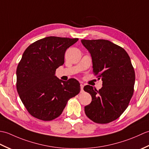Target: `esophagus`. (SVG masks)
Instances as JSON below:
<instances>
[{
  "instance_id": "esophagus-1",
  "label": "esophagus",
  "mask_w": 149,
  "mask_h": 149,
  "mask_svg": "<svg viewBox=\"0 0 149 149\" xmlns=\"http://www.w3.org/2000/svg\"><path fill=\"white\" fill-rule=\"evenodd\" d=\"M80 86H81V91H83V88H84V85L83 84H80Z\"/></svg>"
}]
</instances>
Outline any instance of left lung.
Here are the masks:
<instances>
[{"label":"left lung","instance_id":"1","mask_svg":"<svg viewBox=\"0 0 149 149\" xmlns=\"http://www.w3.org/2000/svg\"><path fill=\"white\" fill-rule=\"evenodd\" d=\"M81 43L90 53L93 73L102 81L99 91L90 85L84 87L92 98L84 107L85 114L95 123H109L124 112L133 95L135 73L130 57L108 40H82Z\"/></svg>","mask_w":149,"mask_h":149}]
</instances>
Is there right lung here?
Listing matches in <instances>:
<instances>
[{
	"label": "right lung",
	"mask_w": 149,
	"mask_h": 149,
	"mask_svg": "<svg viewBox=\"0 0 149 149\" xmlns=\"http://www.w3.org/2000/svg\"><path fill=\"white\" fill-rule=\"evenodd\" d=\"M78 38H44L27 47L17 69V89L22 103L31 115L50 121L62 113L68 100L80 92L78 81H64L56 70L65 63L66 49Z\"/></svg>",
	"instance_id": "1"
}]
</instances>
